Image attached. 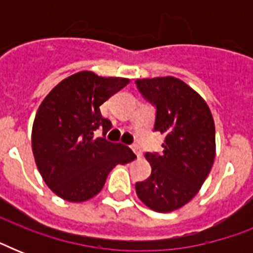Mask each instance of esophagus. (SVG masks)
Returning <instances> with one entry per match:
<instances>
[{
    "label": "esophagus",
    "mask_w": 253,
    "mask_h": 253,
    "mask_svg": "<svg viewBox=\"0 0 253 253\" xmlns=\"http://www.w3.org/2000/svg\"><path fill=\"white\" fill-rule=\"evenodd\" d=\"M131 148H132V151H134V152H135V155L138 156V159L142 158V156H143V151L140 150V147L136 146V144H134V146L131 147Z\"/></svg>",
    "instance_id": "1"
}]
</instances>
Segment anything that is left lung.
<instances>
[{
    "mask_svg": "<svg viewBox=\"0 0 253 253\" xmlns=\"http://www.w3.org/2000/svg\"><path fill=\"white\" fill-rule=\"evenodd\" d=\"M139 90L156 106L155 131L163 154H146L151 176L135 185L139 200L158 212L182 208L200 192L215 159V126L208 103L173 76L139 79Z\"/></svg>",
    "mask_w": 253,
    "mask_h": 253,
    "instance_id": "8db88e82",
    "label": "left lung"
}]
</instances>
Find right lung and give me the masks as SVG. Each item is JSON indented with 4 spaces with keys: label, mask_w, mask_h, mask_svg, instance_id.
Returning <instances> with one entry per match:
<instances>
[{
    "label": "right lung",
    "mask_w": 253,
    "mask_h": 253,
    "mask_svg": "<svg viewBox=\"0 0 253 253\" xmlns=\"http://www.w3.org/2000/svg\"><path fill=\"white\" fill-rule=\"evenodd\" d=\"M128 83L81 71L60 81L42 101L31 131L34 159L47 186L63 200H90L111 169L136 159L122 143L93 136L98 127L103 134L111 128L99 106Z\"/></svg>",
    "instance_id": "1"
}]
</instances>
